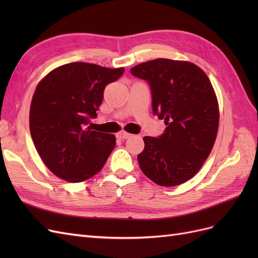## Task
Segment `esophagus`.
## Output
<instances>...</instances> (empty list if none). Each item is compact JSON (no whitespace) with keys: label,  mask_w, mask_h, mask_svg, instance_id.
Returning a JSON list of instances; mask_svg holds the SVG:
<instances>
[{"label":"esophagus","mask_w":258,"mask_h":258,"mask_svg":"<svg viewBox=\"0 0 258 258\" xmlns=\"http://www.w3.org/2000/svg\"><path fill=\"white\" fill-rule=\"evenodd\" d=\"M116 137L118 138V139H120V140H124V139H128V138H130V137H131V135H130V134H128V132H126V131L120 130L119 132H117Z\"/></svg>","instance_id":"1"}]
</instances>
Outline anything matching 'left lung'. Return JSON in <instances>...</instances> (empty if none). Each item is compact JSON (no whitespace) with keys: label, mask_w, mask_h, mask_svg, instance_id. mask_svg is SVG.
Wrapping results in <instances>:
<instances>
[{"label":"left lung","mask_w":258,"mask_h":258,"mask_svg":"<svg viewBox=\"0 0 258 258\" xmlns=\"http://www.w3.org/2000/svg\"><path fill=\"white\" fill-rule=\"evenodd\" d=\"M151 85L153 111L165 134L144 137L142 172L160 186H177L198 173L215 143L220 108L208 75L189 61L155 59L130 70Z\"/></svg>","instance_id":"obj_1"}]
</instances>
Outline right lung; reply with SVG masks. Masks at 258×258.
Listing matches in <instances>:
<instances>
[{"mask_svg":"<svg viewBox=\"0 0 258 258\" xmlns=\"http://www.w3.org/2000/svg\"><path fill=\"white\" fill-rule=\"evenodd\" d=\"M123 71L72 62L53 69L37 84L30 106V132L41 159L56 176L80 183L105 165L115 136L85 127L97 116L105 86Z\"/></svg>","mask_w":258,"mask_h":258,"instance_id":"obj_1","label":"right lung"}]
</instances>
